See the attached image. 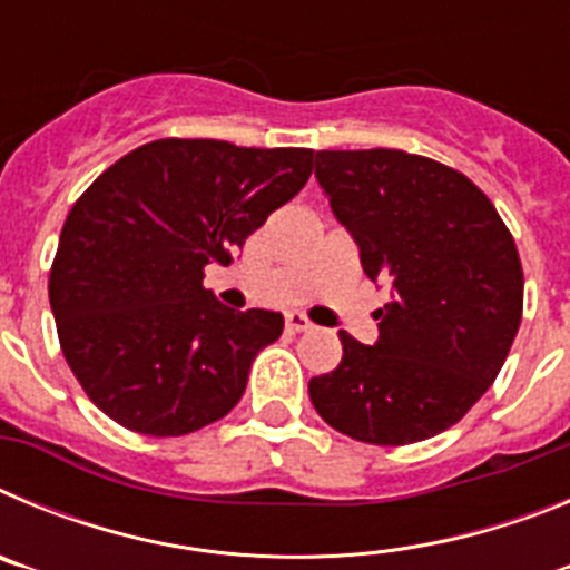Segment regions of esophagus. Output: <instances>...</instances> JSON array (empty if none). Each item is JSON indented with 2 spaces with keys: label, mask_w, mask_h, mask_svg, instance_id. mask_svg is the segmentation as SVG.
<instances>
[{
  "label": "esophagus",
  "mask_w": 570,
  "mask_h": 570,
  "mask_svg": "<svg viewBox=\"0 0 570 570\" xmlns=\"http://www.w3.org/2000/svg\"><path fill=\"white\" fill-rule=\"evenodd\" d=\"M285 328L291 331V334H302V331H311L314 325L308 322V316L296 314V311H291L288 316H285Z\"/></svg>",
  "instance_id": "obj_1"
}]
</instances>
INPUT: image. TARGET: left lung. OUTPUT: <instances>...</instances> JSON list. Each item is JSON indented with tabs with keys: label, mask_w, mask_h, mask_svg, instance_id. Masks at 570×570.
<instances>
[{
	"label": "left lung",
	"mask_w": 570,
	"mask_h": 570,
	"mask_svg": "<svg viewBox=\"0 0 570 570\" xmlns=\"http://www.w3.org/2000/svg\"><path fill=\"white\" fill-rule=\"evenodd\" d=\"M316 179L367 279L394 296L376 311L374 345L340 331L342 362L308 382L316 414L371 445L442 434L491 387L520 331L511 230L465 174L428 156L316 150Z\"/></svg>",
	"instance_id": "8db88e82"
}]
</instances>
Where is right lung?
I'll list each match as a JSON object with an SVG mask.
<instances>
[{"mask_svg": "<svg viewBox=\"0 0 570 570\" xmlns=\"http://www.w3.org/2000/svg\"><path fill=\"white\" fill-rule=\"evenodd\" d=\"M308 148L156 139L79 196L50 265L48 296L70 371L128 431L183 436L242 400L282 314L234 311L205 291V265L294 199Z\"/></svg>", "mask_w": 570, "mask_h": 570, "instance_id": "obj_1", "label": "right lung"}]
</instances>
